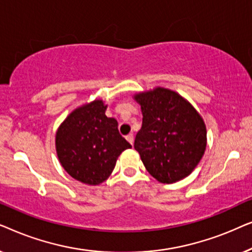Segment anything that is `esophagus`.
I'll list each match as a JSON object with an SVG mask.
<instances>
[{"label": "esophagus", "mask_w": 252, "mask_h": 252, "mask_svg": "<svg viewBox=\"0 0 252 252\" xmlns=\"http://www.w3.org/2000/svg\"><path fill=\"white\" fill-rule=\"evenodd\" d=\"M126 140L128 141V142H129L130 144H133V142H134V135H133V133H129L128 135H126Z\"/></svg>", "instance_id": "34e87169"}]
</instances>
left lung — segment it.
<instances>
[{
	"label": "left lung",
	"mask_w": 252,
	"mask_h": 252,
	"mask_svg": "<svg viewBox=\"0 0 252 252\" xmlns=\"http://www.w3.org/2000/svg\"><path fill=\"white\" fill-rule=\"evenodd\" d=\"M142 126L134 141L147 171L163 184L191 173L206 147L202 117L184 97L165 88L137 94Z\"/></svg>",
	"instance_id": "obj_1"
}]
</instances>
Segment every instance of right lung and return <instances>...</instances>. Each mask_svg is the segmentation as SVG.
Returning <instances> with one entry per match:
<instances>
[{
	"mask_svg": "<svg viewBox=\"0 0 252 252\" xmlns=\"http://www.w3.org/2000/svg\"><path fill=\"white\" fill-rule=\"evenodd\" d=\"M102 101L74 110L60 126L56 150L62 166L75 180L87 185L105 181L124 150L132 148L119 134L118 123L105 116Z\"/></svg>",
	"mask_w": 252,
	"mask_h": 252,
	"instance_id": "obj_1",
	"label": "right lung"
}]
</instances>
